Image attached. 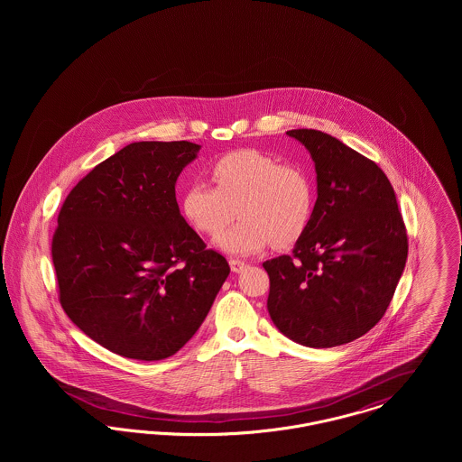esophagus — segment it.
<instances>
[{"label":"esophagus","mask_w":462,"mask_h":462,"mask_svg":"<svg viewBox=\"0 0 462 462\" xmlns=\"http://www.w3.org/2000/svg\"><path fill=\"white\" fill-rule=\"evenodd\" d=\"M230 268H232V272H236V273H239V272H242L245 266H247V263L245 262H242V260H237V258H230Z\"/></svg>","instance_id":"obj_1"}]
</instances>
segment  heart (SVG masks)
Returning a JSON list of instances; mask_svg holds the SVG:
<instances>
[{
	"label": "heart",
	"mask_w": 462,
	"mask_h": 462,
	"mask_svg": "<svg viewBox=\"0 0 462 462\" xmlns=\"http://www.w3.org/2000/svg\"><path fill=\"white\" fill-rule=\"evenodd\" d=\"M209 171L217 187L190 181L181 192V213L206 236H218L239 213L241 220L218 239L223 251L253 254L268 244L284 249L307 234L317 200L307 168L244 149L221 155Z\"/></svg>",
	"instance_id": "b5f03b06"
}]
</instances>
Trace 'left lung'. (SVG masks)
Segmentation results:
<instances>
[{"mask_svg": "<svg viewBox=\"0 0 462 462\" xmlns=\"http://www.w3.org/2000/svg\"><path fill=\"white\" fill-rule=\"evenodd\" d=\"M311 154L317 202L292 254L264 262L266 308L289 339L332 348L383 319L407 262V230L395 190L365 155L317 130H291Z\"/></svg>", "mask_w": 462, "mask_h": 462, "instance_id": "obj_1", "label": "left lung"}]
</instances>
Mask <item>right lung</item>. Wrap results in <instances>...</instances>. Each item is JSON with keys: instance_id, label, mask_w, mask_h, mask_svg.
I'll use <instances>...</instances> for the list:
<instances>
[{"instance_id": "add662e5", "label": "right lung", "mask_w": 462, "mask_h": 462, "mask_svg": "<svg viewBox=\"0 0 462 462\" xmlns=\"http://www.w3.org/2000/svg\"><path fill=\"white\" fill-rule=\"evenodd\" d=\"M192 142H134L69 192L51 239L67 317L112 353L175 355L200 328L230 266L180 215Z\"/></svg>"}]
</instances>
